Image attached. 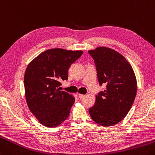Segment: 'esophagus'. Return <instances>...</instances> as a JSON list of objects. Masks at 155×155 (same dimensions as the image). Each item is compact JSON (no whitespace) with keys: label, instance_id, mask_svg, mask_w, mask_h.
Returning <instances> with one entry per match:
<instances>
[{"label":"esophagus","instance_id":"34e87169","mask_svg":"<svg viewBox=\"0 0 155 155\" xmlns=\"http://www.w3.org/2000/svg\"><path fill=\"white\" fill-rule=\"evenodd\" d=\"M78 97H79L80 99H83L84 97H85V95H82V94H79V93H78Z\"/></svg>","mask_w":155,"mask_h":155}]
</instances>
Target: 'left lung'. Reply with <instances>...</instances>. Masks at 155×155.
Segmentation results:
<instances>
[{"label":"left lung","mask_w":155,"mask_h":155,"mask_svg":"<svg viewBox=\"0 0 155 155\" xmlns=\"http://www.w3.org/2000/svg\"><path fill=\"white\" fill-rule=\"evenodd\" d=\"M88 51L95 61L99 84H106L105 90L95 96L89 114L99 125L114 126L128 114L134 101L137 92L134 72L128 60L111 48L98 47Z\"/></svg>","instance_id":"8db88e82"}]
</instances>
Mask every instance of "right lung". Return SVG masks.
Here are the masks:
<instances>
[{"label": "right lung", "instance_id": "right-lung-1", "mask_svg": "<svg viewBox=\"0 0 155 155\" xmlns=\"http://www.w3.org/2000/svg\"><path fill=\"white\" fill-rule=\"evenodd\" d=\"M83 53L53 48L39 54L27 66L24 76L26 101L42 125L54 128L68 118L75 98L59 87L68 79V68Z\"/></svg>", "mask_w": 155, "mask_h": 155}]
</instances>
